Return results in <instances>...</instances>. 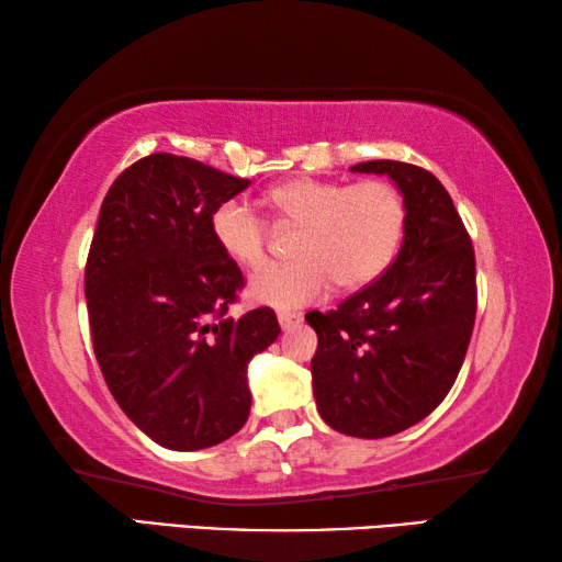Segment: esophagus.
<instances>
[{"label": "esophagus", "instance_id": "obj_1", "mask_svg": "<svg viewBox=\"0 0 562 562\" xmlns=\"http://www.w3.org/2000/svg\"><path fill=\"white\" fill-rule=\"evenodd\" d=\"M278 322H280V327L282 329H292V327H297L300 322H302V315H294V312H280L278 315Z\"/></svg>", "mask_w": 562, "mask_h": 562}]
</instances>
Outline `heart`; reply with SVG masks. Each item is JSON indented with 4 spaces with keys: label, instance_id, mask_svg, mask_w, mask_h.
Returning <instances> with one entry per match:
<instances>
[{
    "label": "heart",
    "instance_id": "heart-1",
    "mask_svg": "<svg viewBox=\"0 0 562 562\" xmlns=\"http://www.w3.org/2000/svg\"><path fill=\"white\" fill-rule=\"evenodd\" d=\"M270 203L282 217L300 225L292 262H272L255 272L247 294L270 307L294 310L331 290H359L374 282L404 233V201L386 180L337 183L319 178H292L270 190ZM213 235L225 255L245 268L265 260L268 223L250 203L231 198L215 207Z\"/></svg>",
    "mask_w": 562,
    "mask_h": 562
}]
</instances>
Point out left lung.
<instances>
[{
	"label": "left lung",
	"instance_id": "obj_1",
	"mask_svg": "<svg viewBox=\"0 0 562 562\" xmlns=\"http://www.w3.org/2000/svg\"><path fill=\"white\" fill-rule=\"evenodd\" d=\"M349 170L392 178L404 195V240L376 282L327 315L307 312L317 331L312 389L331 429L384 439L429 416L459 376L475 319V258L429 170L398 160Z\"/></svg>",
	"mask_w": 562,
	"mask_h": 562
}]
</instances>
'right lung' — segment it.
<instances>
[{"instance_id":"add662e5","label":"right lung","mask_w":562,"mask_h":562,"mask_svg":"<svg viewBox=\"0 0 562 562\" xmlns=\"http://www.w3.org/2000/svg\"><path fill=\"white\" fill-rule=\"evenodd\" d=\"M250 186L201 160L154 154L101 203L83 290L93 351L113 398L148 439L201 451L250 416L247 364L280 335L260 307H227L243 272L213 235L215 207Z\"/></svg>"}]
</instances>
